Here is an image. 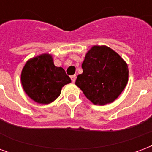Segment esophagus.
<instances>
[{"label": "esophagus", "instance_id": "esophagus-1", "mask_svg": "<svg viewBox=\"0 0 152 152\" xmlns=\"http://www.w3.org/2000/svg\"><path fill=\"white\" fill-rule=\"evenodd\" d=\"M70 77H71V80H72V82H75V81H76V75H72V76H70Z\"/></svg>", "mask_w": 152, "mask_h": 152}]
</instances>
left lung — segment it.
<instances>
[{"mask_svg":"<svg viewBox=\"0 0 152 152\" xmlns=\"http://www.w3.org/2000/svg\"><path fill=\"white\" fill-rule=\"evenodd\" d=\"M83 73L76 85L94 104L112 103L124 89L128 80V68L119 54L107 46H93L82 64Z\"/></svg>","mask_w":152,"mask_h":152,"instance_id":"8db88e82","label":"left lung"}]
</instances>
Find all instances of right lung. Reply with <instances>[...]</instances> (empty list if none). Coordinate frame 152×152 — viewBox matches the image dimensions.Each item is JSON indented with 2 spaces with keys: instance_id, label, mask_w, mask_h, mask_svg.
<instances>
[{
  "instance_id": "right-lung-1",
  "label": "right lung",
  "mask_w": 152,
  "mask_h": 152,
  "mask_svg": "<svg viewBox=\"0 0 152 152\" xmlns=\"http://www.w3.org/2000/svg\"><path fill=\"white\" fill-rule=\"evenodd\" d=\"M70 82L71 79L63 68L54 65L49 54L29 60L21 72L23 88L39 104H47L55 100L61 95L62 87Z\"/></svg>"
}]
</instances>
